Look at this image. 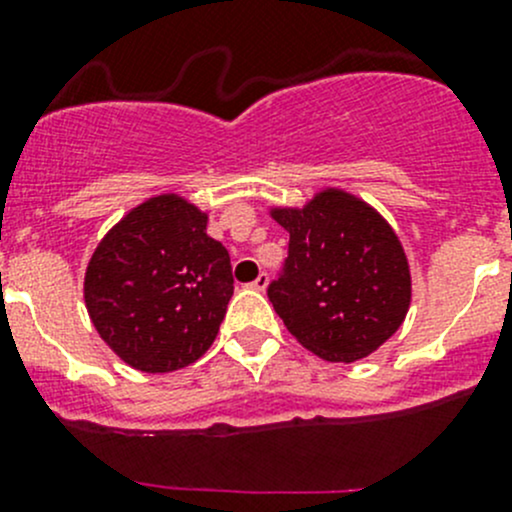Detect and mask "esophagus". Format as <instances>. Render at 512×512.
I'll return each instance as SVG.
<instances>
[{
	"mask_svg": "<svg viewBox=\"0 0 512 512\" xmlns=\"http://www.w3.org/2000/svg\"><path fill=\"white\" fill-rule=\"evenodd\" d=\"M267 282H270V280H267L265 272H260V275H257V280H252V282H250V287H252V289H257V292H265V289H267Z\"/></svg>",
	"mask_w": 512,
	"mask_h": 512,
	"instance_id": "obj_1",
	"label": "esophagus"
}]
</instances>
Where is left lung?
<instances>
[{
    "mask_svg": "<svg viewBox=\"0 0 512 512\" xmlns=\"http://www.w3.org/2000/svg\"><path fill=\"white\" fill-rule=\"evenodd\" d=\"M270 215L289 232V255L267 297L304 349L352 364L394 337L411 307L409 260L394 227L342 188Z\"/></svg>",
    "mask_w": 512,
    "mask_h": 512,
    "instance_id": "8db88e82",
    "label": "left lung"
}]
</instances>
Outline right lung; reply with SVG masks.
Listing matches in <instances>:
<instances>
[{"mask_svg":"<svg viewBox=\"0 0 512 512\" xmlns=\"http://www.w3.org/2000/svg\"><path fill=\"white\" fill-rule=\"evenodd\" d=\"M232 297L230 255L208 213L178 193L128 210L96 245L84 302L98 337L146 374H168L210 349Z\"/></svg>","mask_w":512,"mask_h":512,"instance_id":"add662e5","label":"right lung"}]
</instances>
